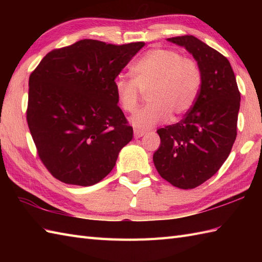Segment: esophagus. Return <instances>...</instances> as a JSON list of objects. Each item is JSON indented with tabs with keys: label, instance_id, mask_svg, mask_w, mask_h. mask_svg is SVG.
I'll use <instances>...</instances> for the list:
<instances>
[{
	"label": "esophagus",
	"instance_id": "obj_1",
	"mask_svg": "<svg viewBox=\"0 0 262 262\" xmlns=\"http://www.w3.org/2000/svg\"><path fill=\"white\" fill-rule=\"evenodd\" d=\"M145 135V132L143 130H138V129H134V137L135 138H140L142 136Z\"/></svg>",
	"mask_w": 262,
	"mask_h": 262
}]
</instances>
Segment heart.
<instances>
[{"mask_svg":"<svg viewBox=\"0 0 262 262\" xmlns=\"http://www.w3.org/2000/svg\"><path fill=\"white\" fill-rule=\"evenodd\" d=\"M133 79L119 75L114 81L116 99L125 113H134L140 91L148 104L132 117V125L147 130L165 120L185 115L196 101L202 83L197 62L165 48L149 49L133 65Z\"/></svg>","mask_w":262,"mask_h":262,"instance_id":"heart-1","label":"heart"}]
</instances>
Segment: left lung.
Listing matches in <instances>:
<instances>
[{"label": "left lung", "instance_id": "1", "mask_svg": "<svg viewBox=\"0 0 262 262\" xmlns=\"http://www.w3.org/2000/svg\"><path fill=\"white\" fill-rule=\"evenodd\" d=\"M168 40L185 47L197 60L202 83L185 118L158 129L161 144L153 162L172 186L192 189L213 177L229 158L241 94L229 59L221 53L190 35Z\"/></svg>", "mask_w": 262, "mask_h": 262}]
</instances>
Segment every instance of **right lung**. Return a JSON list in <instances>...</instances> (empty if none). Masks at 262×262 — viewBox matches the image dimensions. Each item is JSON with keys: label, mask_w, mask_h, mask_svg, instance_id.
<instances>
[{"label": "right lung", "mask_w": 262, "mask_h": 262, "mask_svg": "<svg viewBox=\"0 0 262 262\" xmlns=\"http://www.w3.org/2000/svg\"><path fill=\"white\" fill-rule=\"evenodd\" d=\"M144 45L83 39L49 52L30 74L28 126L39 159L57 180L88 187L114 169L133 138L114 81Z\"/></svg>", "instance_id": "add662e5"}]
</instances>
